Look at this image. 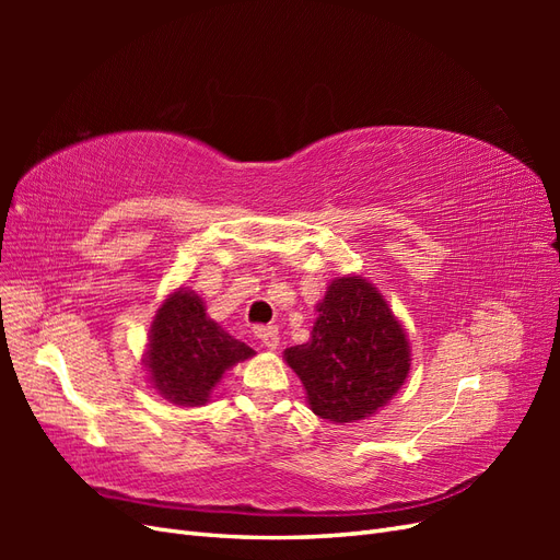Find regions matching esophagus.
<instances>
[{"label": "esophagus", "instance_id": "34e87169", "mask_svg": "<svg viewBox=\"0 0 560 560\" xmlns=\"http://www.w3.org/2000/svg\"><path fill=\"white\" fill-rule=\"evenodd\" d=\"M254 334H257V338L266 350H276L278 343H280V336H278L276 327H257V331H254Z\"/></svg>", "mask_w": 560, "mask_h": 560}]
</instances>
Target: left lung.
I'll return each instance as SVG.
<instances>
[{
    "label": "left lung",
    "mask_w": 560,
    "mask_h": 560,
    "mask_svg": "<svg viewBox=\"0 0 560 560\" xmlns=\"http://www.w3.org/2000/svg\"><path fill=\"white\" fill-rule=\"evenodd\" d=\"M315 308L311 341L284 350L311 411L331 422L374 416L409 376L411 348L401 322L362 276L331 280Z\"/></svg>",
    "instance_id": "obj_1"
}]
</instances>
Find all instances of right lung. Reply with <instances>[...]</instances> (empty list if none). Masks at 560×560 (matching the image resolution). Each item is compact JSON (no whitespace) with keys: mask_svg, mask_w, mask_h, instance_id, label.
Wrapping results in <instances>:
<instances>
[{"mask_svg":"<svg viewBox=\"0 0 560 560\" xmlns=\"http://www.w3.org/2000/svg\"><path fill=\"white\" fill-rule=\"evenodd\" d=\"M254 350L208 317L206 303L179 287L156 311L149 329L144 366L151 387L179 406L208 404L226 371Z\"/></svg>","mask_w":560,"mask_h":560,"instance_id":"add662e5","label":"right lung"}]
</instances>
